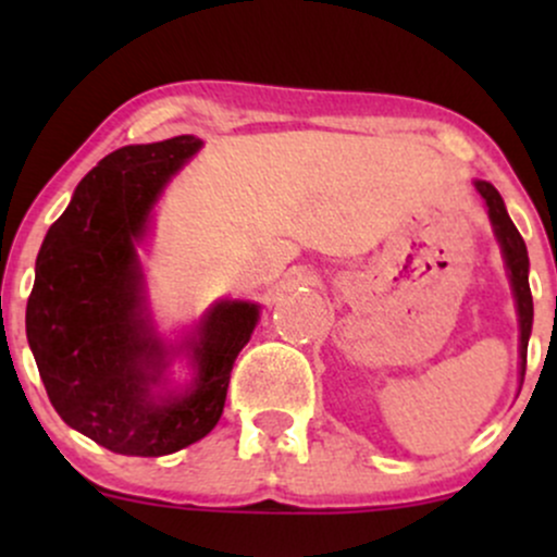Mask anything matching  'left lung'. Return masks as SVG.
<instances>
[{
    "label": "left lung",
    "instance_id": "1",
    "mask_svg": "<svg viewBox=\"0 0 557 557\" xmlns=\"http://www.w3.org/2000/svg\"><path fill=\"white\" fill-rule=\"evenodd\" d=\"M474 188L479 196L487 203V214L495 230V238L500 243V251L505 259V270H508L510 290L516 298V314H519V380L523 382L527 374V348H529V335H532V322H534V304H532V290H529V253L527 243H523L521 233L516 230L513 220L508 216L503 196L497 194V188L487 181H474Z\"/></svg>",
    "mask_w": 557,
    "mask_h": 557
}]
</instances>
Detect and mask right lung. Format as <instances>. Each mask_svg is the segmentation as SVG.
<instances>
[{
    "instance_id": "add662e5",
    "label": "right lung",
    "mask_w": 557,
    "mask_h": 557,
    "mask_svg": "<svg viewBox=\"0 0 557 557\" xmlns=\"http://www.w3.org/2000/svg\"><path fill=\"white\" fill-rule=\"evenodd\" d=\"M203 146L196 136L123 146L78 183L36 259L25 332L62 421L120 456H170L214 430L259 304L216 300L168 343L154 327L138 246L164 185ZM183 352L195 376L166 387Z\"/></svg>"
}]
</instances>
